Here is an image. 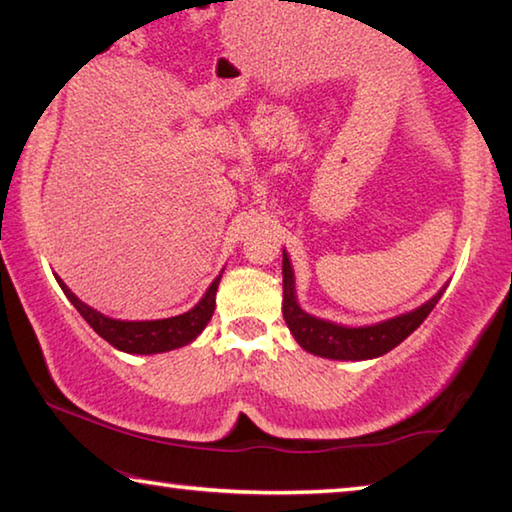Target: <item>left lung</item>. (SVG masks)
Wrapping results in <instances>:
<instances>
[{
  "mask_svg": "<svg viewBox=\"0 0 512 512\" xmlns=\"http://www.w3.org/2000/svg\"><path fill=\"white\" fill-rule=\"evenodd\" d=\"M282 314L291 329L293 339L300 343V348L325 359L339 361H363L375 359L400 345L406 336L413 334L422 325V320L431 314L436 302L443 296L445 289H440L429 302L422 307L409 311V314L395 316L391 320L366 327H343L329 320L309 316L302 311L296 300V280H293V268L287 253H282Z\"/></svg>",
  "mask_w": 512,
  "mask_h": 512,
  "instance_id": "8db88e82",
  "label": "left lung"
}]
</instances>
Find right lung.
I'll return each mask as SVG.
<instances>
[{"instance_id": "add662e5", "label": "right lung", "mask_w": 512, "mask_h": 512, "mask_svg": "<svg viewBox=\"0 0 512 512\" xmlns=\"http://www.w3.org/2000/svg\"><path fill=\"white\" fill-rule=\"evenodd\" d=\"M56 280L60 284V289L65 291L69 302L76 307V311L88 320V325L101 336V339H106L112 348L128 354H158V352L183 348V345L192 343L196 336L203 332L205 325L210 323V318L214 314L216 289H219L221 275L210 284V289L205 291V296L198 300L196 307H192L180 316L162 318V320L108 318L76 298L60 277H56Z\"/></svg>"}]
</instances>
